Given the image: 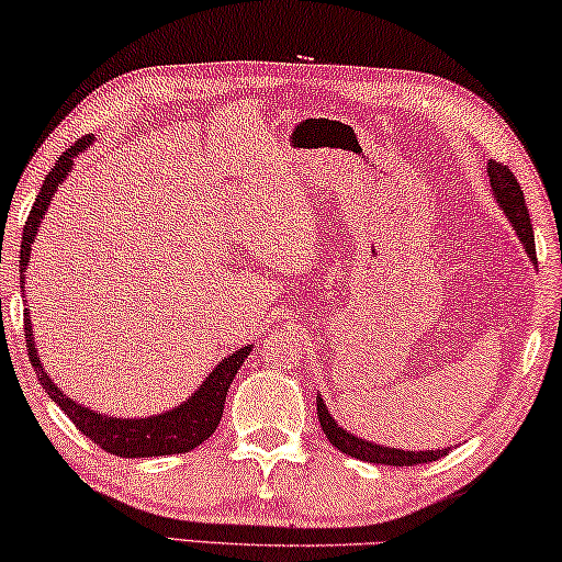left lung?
<instances>
[{"label": "left lung", "instance_id": "1", "mask_svg": "<svg viewBox=\"0 0 562 562\" xmlns=\"http://www.w3.org/2000/svg\"><path fill=\"white\" fill-rule=\"evenodd\" d=\"M488 171V179H491V189H494V196L498 206H502L506 220L512 222L514 233L519 235L521 240V248L529 256L532 263H537V256H535V233H532V222H529V212H527V204H525V194H521L517 179H514V173L509 168L502 166V164H491L486 166ZM317 417H319V425L325 429L327 440L335 445L337 450L345 452V456L350 458H358V460H366V463H381V465H419V463H432V460L448 456V448L445 450H396V448H383V445H375V442H368L363 437L358 435H350L348 429H342L337 425L333 414L327 412L325 402H322V394H317Z\"/></svg>", "mask_w": 562, "mask_h": 562}]
</instances>
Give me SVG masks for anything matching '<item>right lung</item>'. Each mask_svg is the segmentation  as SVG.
Masks as SVG:
<instances>
[{"label": "right lung", "mask_w": 562, "mask_h": 562, "mask_svg": "<svg viewBox=\"0 0 562 562\" xmlns=\"http://www.w3.org/2000/svg\"><path fill=\"white\" fill-rule=\"evenodd\" d=\"M91 140H94L91 135L76 140L71 148L58 158V164L50 168V173L45 176L41 194H37L33 210H30L25 229H22V245H20L22 289H25L30 250H33L41 220L45 217V212H48V204L53 194L58 191V183H64L66 176L71 173L74 158L87 150ZM25 342H27L30 363H33L37 381H41V386L48 391V396L68 414V419L79 427L81 435L91 437L94 445H99V448L117 458L179 456V452H189L194 450L196 445H202L206 437L217 429L222 419V409H225L229 383H233L237 371H240V366L245 363V358H248L252 350V348H240L235 350L233 356L220 360L217 368L206 375L202 386H199L187 402L173 406V409L156 414V417H145V419L143 417L120 419V417H106V414H97L94 409H89V406H81L79 402H74V398H68L64 391L53 383V379L45 373V368L41 363V356H37V348L33 340V325H30V310H25Z\"/></svg>", "instance_id": "obj_1"}]
</instances>
